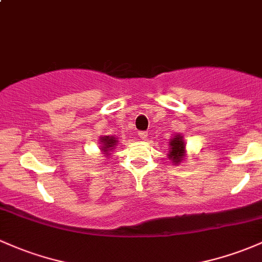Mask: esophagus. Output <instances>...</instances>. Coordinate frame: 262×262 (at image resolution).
<instances>
[{
    "label": "esophagus",
    "instance_id": "esophagus-1",
    "mask_svg": "<svg viewBox=\"0 0 262 262\" xmlns=\"http://www.w3.org/2000/svg\"><path fill=\"white\" fill-rule=\"evenodd\" d=\"M139 137L141 140H146V139H147V132H146V131H139Z\"/></svg>",
    "mask_w": 262,
    "mask_h": 262
}]
</instances>
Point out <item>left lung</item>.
<instances>
[{
    "label": "left lung",
    "mask_w": 262,
    "mask_h": 262,
    "mask_svg": "<svg viewBox=\"0 0 262 262\" xmlns=\"http://www.w3.org/2000/svg\"><path fill=\"white\" fill-rule=\"evenodd\" d=\"M185 141L182 136L176 135L171 139L170 148H168V159L173 162L175 165L181 164L185 156Z\"/></svg>",
    "instance_id": "1"
}]
</instances>
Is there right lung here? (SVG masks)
Returning <instances> with one entry per match:
<instances>
[{"instance_id":"right-lung-1","label":"right lung","mask_w":262,"mask_h":262,"mask_svg":"<svg viewBox=\"0 0 262 262\" xmlns=\"http://www.w3.org/2000/svg\"><path fill=\"white\" fill-rule=\"evenodd\" d=\"M101 142H102L100 146L101 151H102L103 155H110L112 148H115V146H116V143L119 141L114 136H103L101 137Z\"/></svg>"}]
</instances>
